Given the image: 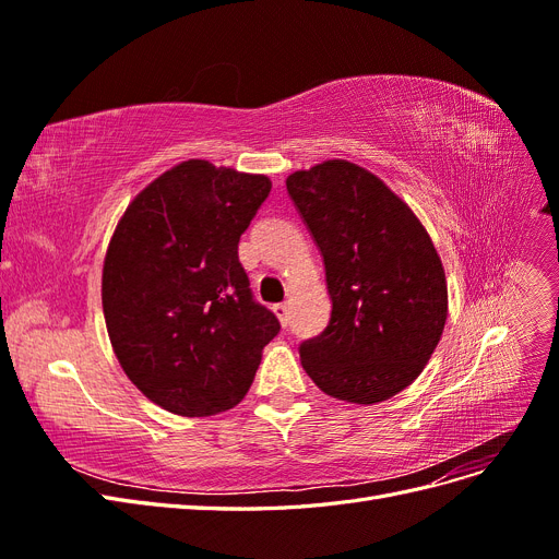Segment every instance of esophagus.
Segmentation results:
<instances>
[{
    "label": "esophagus",
    "mask_w": 559,
    "mask_h": 559,
    "mask_svg": "<svg viewBox=\"0 0 559 559\" xmlns=\"http://www.w3.org/2000/svg\"><path fill=\"white\" fill-rule=\"evenodd\" d=\"M273 310H275L277 319L282 321V326L289 324V306H286V302H277V306H275Z\"/></svg>",
    "instance_id": "1"
}]
</instances>
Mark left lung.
<instances>
[{"mask_svg": "<svg viewBox=\"0 0 559 559\" xmlns=\"http://www.w3.org/2000/svg\"><path fill=\"white\" fill-rule=\"evenodd\" d=\"M314 238L331 296L329 326L300 343L321 392L380 403L427 366L448 319L441 257L413 210L349 160H324L286 179Z\"/></svg>", "mask_w": 559, "mask_h": 559, "instance_id": "8db88e82", "label": "left lung"}]
</instances>
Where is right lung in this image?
I'll return each instance as SVG.
<instances>
[{"label":"right lung","instance_id":"add662e5","mask_svg":"<svg viewBox=\"0 0 559 559\" xmlns=\"http://www.w3.org/2000/svg\"><path fill=\"white\" fill-rule=\"evenodd\" d=\"M270 186L265 175L183 160L151 181L114 230L103 267L109 341L132 384L175 415L238 405L280 333L238 259Z\"/></svg>","mask_w":559,"mask_h":559}]
</instances>
